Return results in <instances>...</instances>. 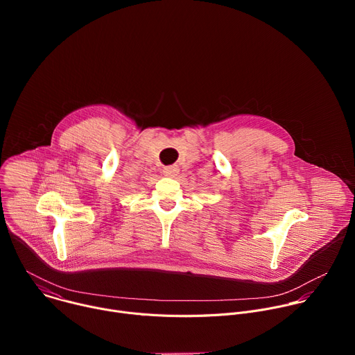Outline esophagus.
I'll use <instances>...</instances> for the list:
<instances>
[{
    "instance_id": "34e87169",
    "label": "esophagus",
    "mask_w": 355,
    "mask_h": 355,
    "mask_svg": "<svg viewBox=\"0 0 355 355\" xmlns=\"http://www.w3.org/2000/svg\"><path fill=\"white\" fill-rule=\"evenodd\" d=\"M178 171H180V168H178V166H170V167H164L163 168V174L166 175V177H175L177 174H178Z\"/></svg>"
}]
</instances>
